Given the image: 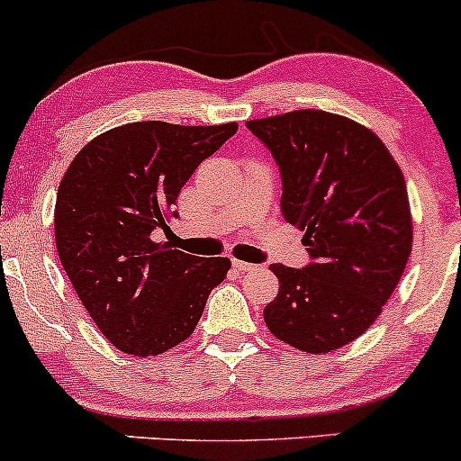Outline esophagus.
Returning <instances> with one entry per match:
<instances>
[{
    "label": "esophagus",
    "instance_id": "1",
    "mask_svg": "<svg viewBox=\"0 0 461 461\" xmlns=\"http://www.w3.org/2000/svg\"><path fill=\"white\" fill-rule=\"evenodd\" d=\"M231 266H234L236 270H240V273H247V270L253 268V264L249 262H240V259H231Z\"/></svg>",
    "mask_w": 461,
    "mask_h": 461
}]
</instances>
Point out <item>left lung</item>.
I'll return each mask as SVG.
<instances>
[{"instance_id":"8db88e82","label":"left lung","mask_w":461,"mask_h":461,"mask_svg":"<svg viewBox=\"0 0 461 461\" xmlns=\"http://www.w3.org/2000/svg\"><path fill=\"white\" fill-rule=\"evenodd\" d=\"M273 154L281 214L304 231L309 264H273L279 294L264 320L276 339L330 352L363 335L391 298L410 251L406 182L378 137L343 115L301 109L251 120Z\"/></svg>"}]
</instances>
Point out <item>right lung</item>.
Instances as JSON below:
<instances>
[{
  "label": "right lung",
  "mask_w": 461,
  "mask_h": 461,
  "mask_svg": "<svg viewBox=\"0 0 461 461\" xmlns=\"http://www.w3.org/2000/svg\"><path fill=\"white\" fill-rule=\"evenodd\" d=\"M238 126L135 122L77 154L55 203L59 262L90 318L135 357L167 352L195 330L227 258H197L154 242L202 160Z\"/></svg>",
  "instance_id": "obj_1"
}]
</instances>
